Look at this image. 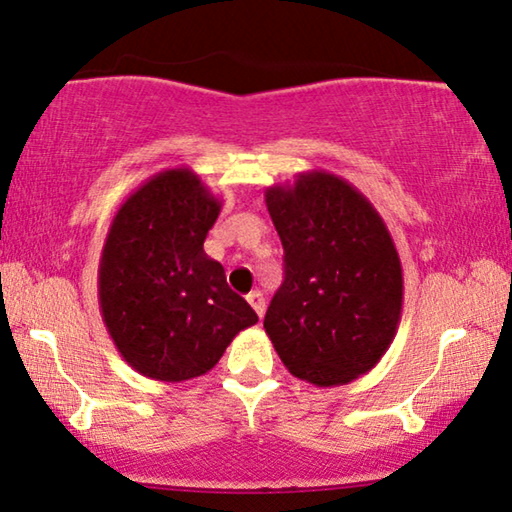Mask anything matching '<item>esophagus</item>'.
Instances as JSON below:
<instances>
[{"mask_svg": "<svg viewBox=\"0 0 512 512\" xmlns=\"http://www.w3.org/2000/svg\"><path fill=\"white\" fill-rule=\"evenodd\" d=\"M247 302L251 304V309H254V311L258 313V318H263V313H265V300H263V295L258 293V290H254V293L247 295Z\"/></svg>", "mask_w": 512, "mask_h": 512, "instance_id": "1", "label": "esophagus"}]
</instances>
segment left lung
Here are the masks:
<instances>
[{"label":"left lung","mask_w":512,"mask_h":512,"mask_svg":"<svg viewBox=\"0 0 512 512\" xmlns=\"http://www.w3.org/2000/svg\"><path fill=\"white\" fill-rule=\"evenodd\" d=\"M265 206L286 277L263 327L283 366L316 387L366 375L389 350L403 311V267L380 212L322 169L267 187Z\"/></svg>","instance_id":"obj_1"}]
</instances>
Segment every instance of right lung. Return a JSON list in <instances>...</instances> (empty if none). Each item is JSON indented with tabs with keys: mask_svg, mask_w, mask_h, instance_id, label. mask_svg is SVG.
I'll use <instances>...</instances> for the list:
<instances>
[{
	"mask_svg": "<svg viewBox=\"0 0 512 512\" xmlns=\"http://www.w3.org/2000/svg\"><path fill=\"white\" fill-rule=\"evenodd\" d=\"M222 201L192 169H164L116 210L98 265V302L121 357L160 382L206 375L251 306L203 251Z\"/></svg>",
	"mask_w": 512,
	"mask_h": 512,
	"instance_id": "1",
	"label": "right lung"
}]
</instances>
